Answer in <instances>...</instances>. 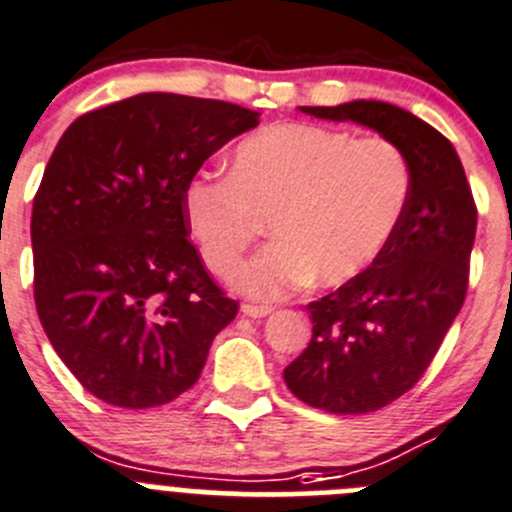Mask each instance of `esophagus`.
I'll use <instances>...</instances> for the list:
<instances>
[{
    "label": "esophagus",
    "mask_w": 512,
    "mask_h": 512,
    "mask_svg": "<svg viewBox=\"0 0 512 512\" xmlns=\"http://www.w3.org/2000/svg\"><path fill=\"white\" fill-rule=\"evenodd\" d=\"M272 312V307H267V305H250V302H245V305H242V315H247V317H252V320H260V317H267Z\"/></svg>",
    "instance_id": "1"
}]
</instances>
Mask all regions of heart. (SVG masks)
<instances>
[{"mask_svg": "<svg viewBox=\"0 0 512 512\" xmlns=\"http://www.w3.org/2000/svg\"><path fill=\"white\" fill-rule=\"evenodd\" d=\"M408 157L385 137L282 122L245 137L230 175H197L182 212L205 265L230 277L252 242L275 237L237 277L247 295L277 300L315 282L340 287L380 257L410 200Z\"/></svg>", "mask_w": 512, "mask_h": 512, "instance_id": "heart-1", "label": "heart"}]
</instances>
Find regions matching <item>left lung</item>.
Here are the masks:
<instances>
[{"mask_svg":"<svg viewBox=\"0 0 512 512\" xmlns=\"http://www.w3.org/2000/svg\"><path fill=\"white\" fill-rule=\"evenodd\" d=\"M300 109L370 127L403 150L413 172L393 240L362 275L307 305L312 340L285 367L287 388L310 408L372 413L423 377L458 317L478 210L455 147L408 109L377 99Z\"/></svg>","mask_w":512,"mask_h":512,"instance_id":"left-lung-1","label":"left lung"}]
</instances>
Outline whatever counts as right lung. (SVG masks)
Segmentation results:
<instances>
[{"label":"right lung","instance_id":"1","mask_svg":"<svg viewBox=\"0 0 512 512\" xmlns=\"http://www.w3.org/2000/svg\"><path fill=\"white\" fill-rule=\"evenodd\" d=\"M255 109L135 94L74 119L32 207L37 315L72 375L117 408L190 390L237 302L187 237L182 192Z\"/></svg>","mask_w":512,"mask_h":512}]
</instances>
